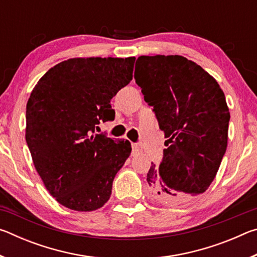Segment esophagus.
Instances as JSON below:
<instances>
[{
  "mask_svg": "<svg viewBox=\"0 0 257 257\" xmlns=\"http://www.w3.org/2000/svg\"><path fill=\"white\" fill-rule=\"evenodd\" d=\"M132 147H133V153L136 154L137 152L141 151V149H139V146L137 144H132Z\"/></svg>",
  "mask_w": 257,
  "mask_h": 257,
  "instance_id": "obj_1",
  "label": "esophagus"
}]
</instances>
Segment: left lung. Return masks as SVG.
<instances>
[{"label":"left lung","instance_id":"1","mask_svg":"<svg viewBox=\"0 0 257 257\" xmlns=\"http://www.w3.org/2000/svg\"><path fill=\"white\" fill-rule=\"evenodd\" d=\"M135 80L168 138L162 162L147 172L149 193L165 205L185 203L210 187L227 150L230 113L223 90L181 55L139 56Z\"/></svg>","mask_w":257,"mask_h":257}]
</instances>
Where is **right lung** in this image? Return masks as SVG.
<instances>
[{
    "label": "right lung",
    "instance_id": "right-lung-1",
    "mask_svg": "<svg viewBox=\"0 0 257 257\" xmlns=\"http://www.w3.org/2000/svg\"><path fill=\"white\" fill-rule=\"evenodd\" d=\"M133 58H75L51 68L26 108V142L49 193L70 210L102 207L132 153L128 141L94 134L113 120L111 99L133 79Z\"/></svg>",
    "mask_w": 257,
    "mask_h": 257
}]
</instances>
